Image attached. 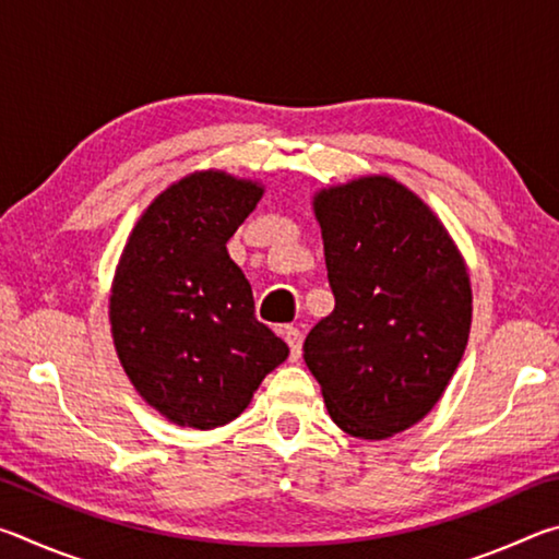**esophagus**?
<instances>
[{
	"label": "esophagus",
	"mask_w": 559,
	"mask_h": 559,
	"mask_svg": "<svg viewBox=\"0 0 559 559\" xmlns=\"http://www.w3.org/2000/svg\"><path fill=\"white\" fill-rule=\"evenodd\" d=\"M283 340H286V343H288V347H290V359H293V362H296V359H298L300 353H302V333H300L298 328L286 325V330H283Z\"/></svg>",
	"instance_id": "esophagus-1"
}]
</instances>
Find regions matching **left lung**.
Returning a JSON list of instances; mask_svg holds the SVG:
<instances>
[{"label":"left lung","instance_id":"obj_1","mask_svg":"<svg viewBox=\"0 0 559 559\" xmlns=\"http://www.w3.org/2000/svg\"><path fill=\"white\" fill-rule=\"evenodd\" d=\"M335 310L302 343L330 416L357 439L424 419L471 330L461 253L433 212L390 177L316 194Z\"/></svg>","mask_w":559,"mask_h":559}]
</instances>
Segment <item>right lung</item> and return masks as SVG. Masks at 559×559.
<instances>
[{
	"instance_id": "1",
	"label": "right lung",
	"mask_w": 559,
	"mask_h": 559,
	"mask_svg": "<svg viewBox=\"0 0 559 559\" xmlns=\"http://www.w3.org/2000/svg\"><path fill=\"white\" fill-rule=\"evenodd\" d=\"M261 194L214 169L179 179L140 216L118 263L112 343L140 396L179 427L229 424L288 357L226 251Z\"/></svg>"
}]
</instances>
